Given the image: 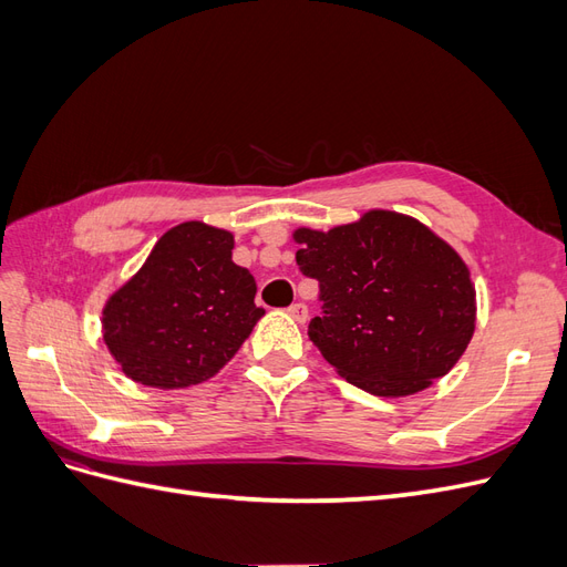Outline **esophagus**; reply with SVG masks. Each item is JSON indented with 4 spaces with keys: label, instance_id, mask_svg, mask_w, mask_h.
<instances>
[{
    "label": "esophagus",
    "instance_id": "obj_1",
    "mask_svg": "<svg viewBox=\"0 0 567 567\" xmlns=\"http://www.w3.org/2000/svg\"><path fill=\"white\" fill-rule=\"evenodd\" d=\"M288 315L293 317L298 323H305L307 321V305L305 302H293L288 307Z\"/></svg>",
    "mask_w": 567,
    "mask_h": 567
}]
</instances>
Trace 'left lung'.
Returning <instances> with one entry per match:
<instances>
[{
	"instance_id": "8db88e82",
	"label": "left lung",
	"mask_w": 567,
	"mask_h": 567,
	"mask_svg": "<svg viewBox=\"0 0 567 567\" xmlns=\"http://www.w3.org/2000/svg\"><path fill=\"white\" fill-rule=\"evenodd\" d=\"M296 262L319 281L307 336L348 383L404 398L442 379L475 331V288L452 246L421 221L371 210L331 231L298 229Z\"/></svg>"
}]
</instances>
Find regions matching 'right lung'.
I'll use <instances>...</instances> for the list:
<instances>
[{
	"instance_id": "obj_1",
	"label": "right lung",
	"mask_w": 567,
	"mask_h": 567,
	"mask_svg": "<svg viewBox=\"0 0 567 567\" xmlns=\"http://www.w3.org/2000/svg\"><path fill=\"white\" fill-rule=\"evenodd\" d=\"M234 236L184 221L161 236L148 260L109 298L104 340L132 381L175 390L208 381L265 315L257 286L231 260Z\"/></svg>"
}]
</instances>
